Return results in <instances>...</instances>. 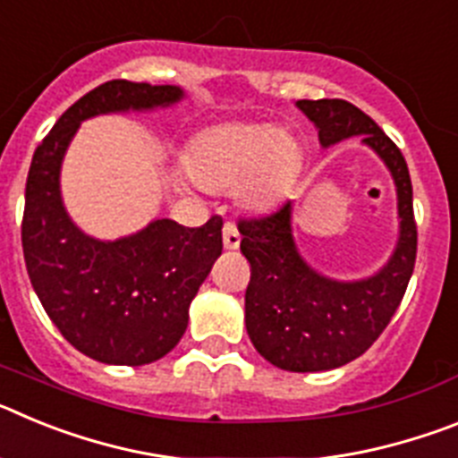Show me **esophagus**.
Segmentation results:
<instances>
[{"label": "esophagus", "mask_w": 458, "mask_h": 458, "mask_svg": "<svg viewBox=\"0 0 458 458\" xmlns=\"http://www.w3.org/2000/svg\"><path fill=\"white\" fill-rule=\"evenodd\" d=\"M222 245H225V250H238V245H241V233H238L233 222H226L222 226Z\"/></svg>", "instance_id": "obj_1"}]
</instances>
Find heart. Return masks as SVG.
Here are the masks:
<instances>
[{"label": "heart", "mask_w": 458, "mask_h": 458, "mask_svg": "<svg viewBox=\"0 0 458 458\" xmlns=\"http://www.w3.org/2000/svg\"><path fill=\"white\" fill-rule=\"evenodd\" d=\"M302 148L289 131L270 123L232 121L206 128L185 151L190 179L210 192L236 188L248 210H264L289 188Z\"/></svg>", "instance_id": "1"}]
</instances>
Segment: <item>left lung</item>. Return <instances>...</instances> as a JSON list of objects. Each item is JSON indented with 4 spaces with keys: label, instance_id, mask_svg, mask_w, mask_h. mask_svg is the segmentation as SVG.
Returning <instances> with one entry per match:
<instances>
[{
    "label": "left lung",
    "instance_id": "left-lung-1",
    "mask_svg": "<svg viewBox=\"0 0 458 458\" xmlns=\"http://www.w3.org/2000/svg\"><path fill=\"white\" fill-rule=\"evenodd\" d=\"M317 125L321 147L360 137L390 169L396 188L399 238L371 277L342 282L307 264L291 229V201L266 217L238 222L241 252L252 277L245 291V327L254 349L286 371H327L360 358L380 337L402 302L418 254L408 165L394 141L355 105L339 98L298 100Z\"/></svg>",
    "mask_w": 458,
    "mask_h": 458
}]
</instances>
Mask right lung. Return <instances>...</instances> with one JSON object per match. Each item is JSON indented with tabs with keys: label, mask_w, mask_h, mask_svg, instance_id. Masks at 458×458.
<instances>
[{
	"label": "right lung",
	"mask_w": 458,
	"mask_h": 458,
	"mask_svg": "<svg viewBox=\"0 0 458 458\" xmlns=\"http://www.w3.org/2000/svg\"><path fill=\"white\" fill-rule=\"evenodd\" d=\"M183 96L172 84H100L59 116L31 157L22 217L31 286L59 333L105 365H148L181 342L190 302L222 254V220L190 229L163 217L116 241L87 236L64 206V156L82 121L169 107Z\"/></svg>",
	"instance_id": "add662e5"
}]
</instances>
